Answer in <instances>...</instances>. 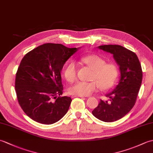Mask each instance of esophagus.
Here are the masks:
<instances>
[{
	"label": "esophagus",
	"instance_id": "34e87169",
	"mask_svg": "<svg viewBox=\"0 0 153 153\" xmlns=\"http://www.w3.org/2000/svg\"><path fill=\"white\" fill-rule=\"evenodd\" d=\"M83 97L84 96H83V95H71V98H74V97Z\"/></svg>",
	"mask_w": 153,
	"mask_h": 153
}]
</instances>
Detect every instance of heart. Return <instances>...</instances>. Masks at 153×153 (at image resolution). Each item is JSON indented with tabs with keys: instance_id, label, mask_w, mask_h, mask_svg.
<instances>
[{
	"instance_id": "heart-1",
	"label": "heart",
	"mask_w": 153,
	"mask_h": 153,
	"mask_svg": "<svg viewBox=\"0 0 153 153\" xmlns=\"http://www.w3.org/2000/svg\"><path fill=\"white\" fill-rule=\"evenodd\" d=\"M82 61L93 70L90 80L92 82H77L70 87L71 95L87 96L96 91L99 87L102 90L108 89L113 86L118 76V66L114 62H106L103 58L96 54H89L82 58ZM77 66L74 61L68 62L64 68V76L69 82L77 77Z\"/></svg>"
}]
</instances>
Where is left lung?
Returning a JSON list of instances; mask_svg holds the SVG:
<instances>
[{
  "label": "left lung",
  "mask_w": 153,
  "mask_h": 153,
  "mask_svg": "<svg viewBox=\"0 0 153 153\" xmlns=\"http://www.w3.org/2000/svg\"><path fill=\"white\" fill-rule=\"evenodd\" d=\"M99 48L113 54L120 66L121 77L112 92L106 95L110 102L100 100L92 111L93 116L105 122L116 121L126 116L135 105L143 78L142 68L134 52L118 45H105Z\"/></svg>",
  "instance_id": "1"
}]
</instances>
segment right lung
<instances>
[{
	"label": "right lung",
	"mask_w": 153,
	"mask_h": 153,
	"mask_svg": "<svg viewBox=\"0 0 153 153\" xmlns=\"http://www.w3.org/2000/svg\"><path fill=\"white\" fill-rule=\"evenodd\" d=\"M77 51L61 44L45 43L22 58L16 75V93L21 108L34 121L52 124L67 113L71 99L61 96L60 72Z\"/></svg>",
	"instance_id": "obj_1"
}]
</instances>
